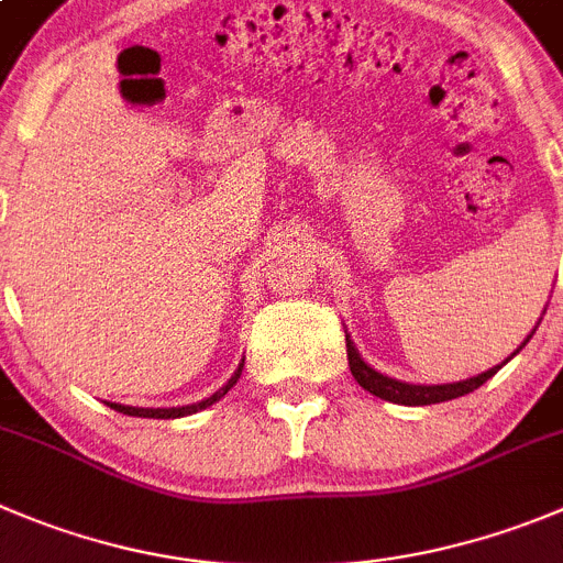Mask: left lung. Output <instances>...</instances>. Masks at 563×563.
<instances>
[{
  "instance_id": "obj_1",
  "label": "left lung",
  "mask_w": 563,
  "mask_h": 563,
  "mask_svg": "<svg viewBox=\"0 0 563 563\" xmlns=\"http://www.w3.org/2000/svg\"><path fill=\"white\" fill-rule=\"evenodd\" d=\"M346 361H350V372H353V377L358 380V386H364L366 391L380 397V400L400 402V406H430V402H444L455 400V397H464V394L481 388L488 377H495L497 369H503V364H506V361H503L495 369L483 372V375L477 377H470V380L448 383V386H411V383H400L394 380V377H386L380 375V372L372 369V366L361 358L358 350H355L350 339H346Z\"/></svg>"
}]
</instances>
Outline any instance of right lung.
I'll return each mask as SVG.
<instances>
[{
  "label": "right lung",
  "mask_w": 563,
  "mask_h": 563,
  "mask_svg": "<svg viewBox=\"0 0 563 563\" xmlns=\"http://www.w3.org/2000/svg\"><path fill=\"white\" fill-rule=\"evenodd\" d=\"M241 366H244V364H241ZM241 366H239V372H235V375L230 377L228 386H222L217 394H213V397H208V400L197 402V406H183V408H133V406H119V402H108V406L113 408V411H119V413H128V417H146V419H177V417H188V413L202 411V408L213 406V402H217L219 397H224V394H228L230 388H233V383L239 380Z\"/></svg>",
  "instance_id": "add662e5"
}]
</instances>
